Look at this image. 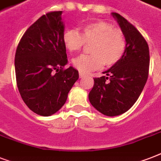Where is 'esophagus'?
Here are the masks:
<instances>
[{
	"instance_id": "esophagus-1",
	"label": "esophagus",
	"mask_w": 161,
	"mask_h": 161,
	"mask_svg": "<svg viewBox=\"0 0 161 161\" xmlns=\"http://www.w3.org/2000/svg\"><path fill=\"white\" fill-rule=\"evenodd\" d=\"M85 76H86L85 73H82V72H79V78H84V77H85Z\"/></svg>"
}]
</instances>
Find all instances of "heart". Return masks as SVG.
I'll return each instance as SVG.
<instances>
[{
  "label": "heart",
  "instance_id": "heart-1",
  "mask_svg": "<svg viewBox=\"0 0 161 161\" xmlns=\"http://www.w3.org/2000/svg\"><path fill=\"white\" fill-rule=\"evenodd\" d=\"M83 32L77 29H68L63 36L66 48L70 52L80 51L86 43L92 44L91 55H81L73 60L74 68L82 73L99 69L103 64L116 65L127 49V39L119 29L105 21H93L83 25Z\"/></svg>",
  "mask_w": 161,
  "mask_h": 161
}]
</instances>
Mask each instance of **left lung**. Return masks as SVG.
Here are the masks:
<instances>
[{"label": "left lung", "instance_id": "8db88e82", "mask_svg": "<svg viewBox=\"0 0 161 161\" xmlns=\"http://www.w3.org/2000/svg\"><path fill=\"white\" fill-rule=\"evenodd\" d=\"M127 39L123 58L105 71L107 76L94 78L88 98L96 109L107 116H117L130 109L145 87L150 66V51L145 37L135 26L113 12Z\"/></svg>", "mask_w": 161, "mask_h": 161}]
</instances>
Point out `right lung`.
I'll list each match as a JSON object with an SVG mask.
<instances>
[{
	"instance_id": "obj_1",
	"label": "right lung",
	"mask_w": 161,
	"mask_h": 161,
	"mask_svg": "<svg viewBox=\"0 0 161 161\" xmlns=\"http://www.w3.org/2000/svg\"><path fill=\"white\" fill-rule=\"evenodd\" d=\"M62 11H50L29 27L15 55L16 84L26 106L36 114L50 116L65 103L78 79V72L68 63Z\"/></svg>"
}]
</instances>
